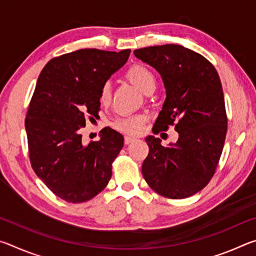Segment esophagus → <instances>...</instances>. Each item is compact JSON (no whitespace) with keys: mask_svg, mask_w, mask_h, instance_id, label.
<instances>
[{"mask_svg":"<svg viewBox=\"0 0 256 256\" xmlns=\"http://www.w3.org/2000/svg\"><path fill=\"white\" fill-rule=\"evenodd\" d=\"M133 141H136V138L130 136H124V142H125V144H132Z\"/></svg>","mask_w":256,"mask_h":256,"instance_id":"1","label":"esophagus"}]
</instances>
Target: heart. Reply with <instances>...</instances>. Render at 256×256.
Segmentation results:
<instances>
[{
  "mask_svg": "<svg viewBox=\"0 0 256 256\" xmlns=\"http://www.w3.org/2000/svg\"><path fill=\"white\" fill-rule=\"evenodd\" d=\"M126 78L132 84L138 86L142 92L148 94L154 92L157 86V80L154 72L142 64H133L126 71ZM100 102L108 104L112 99V84L105 82L100 88ZM146 122V116L144 114H133L120 116L114 122V126L120 131L138 134L142 131L144 123Z\"/></svg>",
  "mask_w": 256,
  "mask_h": 256,
  "instance_id": "1",
  "label": "heart"
}]
</instances>
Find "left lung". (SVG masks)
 <instances>
[{
  "instance_id": "1",
  "label": "left lung",
  "mask_w": 256,
  "mask_h": 256,
  "mask_svg": "<svg viewBox=\"0 0 256 256\" xmlns=\"http://www.w3.org/2000/svg\"><path fill=\"white\" fill-rule=\"evenodd\" d=\"M134 55L158 71L166 89L154 132L175 125L178 133V140L168 146H162L159 138H146L149 154L142 164V175L160 196L188 198L212 178L226 138L218 72L206 58L180 45L144 47Z\"/></svg>"
}]
</instances>
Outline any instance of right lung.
<instances>
[{
	"label": "right lung",
	"mask_w": 256,
	"mask_h": 256,
	"mask_svg": "<svg viewBox=\"0 0 256 256\" xmlns=\"http://www.w3.org/2000/svg\"><path fill=\"white\" fill-rule=\"evenodd\" d=\"M131 50H79L52 58L38 76L26 116L32 170L55 196L81 203L96 196L112 177L124 138L110 128L100 140L82 142L86 118H97L100 88L128 60Z\"/></svg>",
	"instance_id": "right-lung-1"
}]
</instances>
